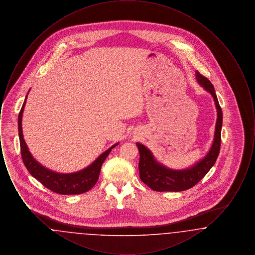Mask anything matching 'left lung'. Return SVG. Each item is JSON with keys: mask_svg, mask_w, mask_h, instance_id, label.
<instances>
[{"mask_svg": "<svg viewBox=\"0 0 255 255\" xmlns=\"http://www.w3.org/2000/svg\"><path fill=\"white\" fill-rule=\"evenodd\" d=\"M196 79L199 85L202 86L207 93L212 96L217 110V121L212 145L206 156L195 162L193 165L183 169H173L160 163L145 145L136 142L135 144L139 151V178L146 185L155 191L179 192L193 187L206 176L218 158L221 146L223 113L211 82L198 72H196Z\"/></svg>", "mask_w": 255, "mask_h": 255, "instance_id": "8db88e82", "label": "left lung"}]
</instances>
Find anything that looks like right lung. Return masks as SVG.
Segmentation results:
<instances>
[{"mask_svg": "<svg viewBox=\"0 0 255 255\" xmlns=\"http://www.w3.org/2000/svg\"><path fill=\"white\" fill-rule=\"evenodd\" d=\"M27 95L24 98V104L18 116V130L21 154L26 169L28 170V172L33 178H35L43 185H45L49 190L55 193L62 195H75L82 194L89 191L97 183L103 161L108 157L111 150L114 147L119 145L120 143L117 142L114 145L111 146L109 149H107L100 156H98L97 159L94 162H92L89 166L77 172L58 173L47 168L33 158L24 141L22 129V118Z\"/></svg>", "mask_w": 255, "mask_h": 255, "instance_id": "add662e5", "label": "right lung"}]
</instances>
